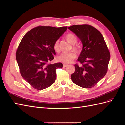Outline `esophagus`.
<instances>
[{
	"label": "esophagus",
	"mask_w": 125,
	"mask_h": 125,
	"mask_svg": "<svg viewBox=\"0 0 125 125\" xmlns=\"http://www.w3.org/2000/svg\"><path fill=\"white\" fill-rule=\"evenodd\" d=\"M67 66H68V65H67V64H63V66H64V67H67Z\"/></svg>",
	"instance_id": "1"
}]
</instances>
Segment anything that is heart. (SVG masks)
Here are the masks:
<instances>
[{
  "mask_svg": "<svg viewBox=\"0 0 125 125\" xmlns=\"http://www.w3.org/2000/svg\"><path fill=\"white\" fill-rule=\"evenodd\" d=\"M66 40L70 44L74 45L76 43L77 41L76 37L73 33H68L65 36ZM53 49L56 52L59 51V42L58 40L54 42L53 44ZM72 49L74 51L77 53L80 52V48L78 45H73ZM76 54L74 52L69 53H63L61 54L58 57V60L59 61L65 63H70L72 62L73 60L76 58Z\"/></svg>",
  "mask_w": 125,
  "mask_h": 125,
  "instance_id": "b5f03b06",
  "label": "heart"
}]
</instances>
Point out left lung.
I'll use <instances>...</instances> for the list:
<instances>
[{
  "label": "left lung",
  "instance_id": "1",
  "mask_svg": "<svg viewBox=\"0 0 125 125\" xmlns=\"http://www.w3.org/2000/svg\"><path fill=\"white\" fill-rule=\"evenodd\" d=\"M69 29L77 35L83 44L77 59L81 65L75 64V71L71 75V80L80 87L92 88L107 72L110 57L107 46L100 32L90 25H73Z\"/></svg>",
  "mask_w": 125,
  "mask_h": 125
}]
</instances>
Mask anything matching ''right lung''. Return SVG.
Returning <instances> with one entry per match:
<instances>
[{
  "label": "right lung",
  "mask_w": 125,
  "mask_h": 125,
  "mask_svg": "<svg viewBox=\"0 0 125 125\" xmlns=\"http://www.w3.org/2000/svg\"><path fill=\"white\" fill-rule=\"evenodd\" d=\"M67 28L38 26L28 31L20 42L16 57L20 74L36 90L50 86L55 81L56 70L62 68L61 63L50 62L55 55L53 44Z\"/></svg>",
  "instance_id": "add662e5"
}]
</instances>
